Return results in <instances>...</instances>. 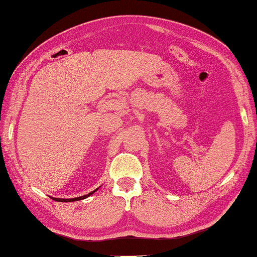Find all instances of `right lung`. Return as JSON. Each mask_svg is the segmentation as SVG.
Instances as JSON below:
<instances>
[{
    "label": "right lung",
    "mask_w": 257,
    "mask_h": 257,
    "mask_svg": "<svg viewBox=\"0 0 257 257\" xmlns=\"http://www.w3.org/2000/svg\"><path fill=\"white\" fill-rule=\"evenodd\" d=\"M96 190H97V189H96ZM96 190H94V191H91V192H89L88 195H86V196H81V197H78V198H71V199H61V198H52L53 200H56V201H62V202H69V201H77V200H81V199H85V198H87V197H89L90 195H93V193L96 191Z\"/></svg>",
    "instance_id": "add662e5"
}]
</instances>
